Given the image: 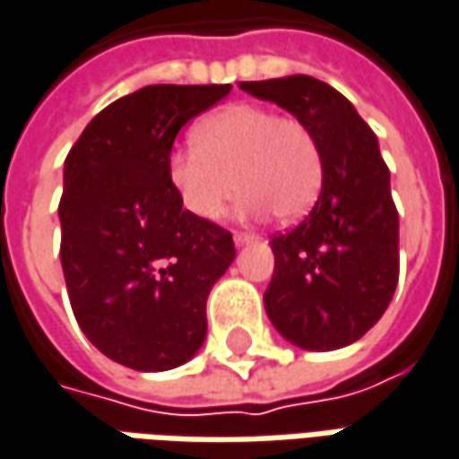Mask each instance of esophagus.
<instances>
[{
  "instance_id": "obj_1",
  "label": "esophagus",
  "mask_w": 459,
  "mask_h": 459,
  "mask_svg": "<svg viewBox=\"0 0 459 459\" xmlns=\"http://www.w3.org/2000/svg\"><path fill=\"white\" fill-rule=\"evenodd\" d=\"M254 241H256V236H254V233H233V244L236 246L254 244Z\"/></svg>"
}]
</instances>
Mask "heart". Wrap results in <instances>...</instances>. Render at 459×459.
<instances>
[{"label":"heart","mask_w":459,"mask_h":459,"mask_svg":"<svg viewBox=\"0 0 459 459\" xmlns=\"http://www.w3.org/2000/svg\"><path fill=\"white\" fill-rule=\"evenodd\" d=\"M195 147H178L167 172L182 205L200 221H215L236 190L238 213L269 211L290 223L307 213L323 185V157L315 136L294 117L233 103L195 126Z\"/></svg>","instance_id":"obj_1"}]
</instances>
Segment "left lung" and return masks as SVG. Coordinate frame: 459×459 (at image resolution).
Masks as SVG:
<instances>
[{
  "instance_id": "obj_1",
  "label": "left lung",
  "mask_w": 459,
  "mask_h": 459,
  "mask_svg": "<svg viewBox=\"0 0 459 459\" xmlns=\"http://www.w3.org/2000/svg\"><path fill=\"white\" fill-rule=\"evenodd\" d=\"M238 86L302 121L323 157L315 208L269 241L266 315L297 348H345L381 320L399 281V213L378 139L353 103L312 75Z\"/></svg>"
}]
</instances>
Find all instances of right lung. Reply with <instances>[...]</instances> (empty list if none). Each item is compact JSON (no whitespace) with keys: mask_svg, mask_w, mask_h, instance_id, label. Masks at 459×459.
<instances>
[{"mask_svg":"<svg viewBox=\"0 0 459 459\" xmlns=\"http://www.w3.org/2000/svg\"><path fill=\"white\" fill-rule=\"evenodd\" d=\"M229 93L139 88L96 114L65 157L57 215L73 315L126 368L169 371L195 356L208 294L236 259L233 236L185 211L167 172L178 132Z\"/></svg>","mask_w":459,"mask_h":459,"instance_id":"1","label":"right lung"}]
</instances>
